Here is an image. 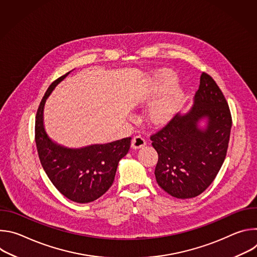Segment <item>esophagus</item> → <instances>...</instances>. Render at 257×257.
<instances>
[{
    "instance_id": "obj_1",
    "label": "esophagus",
    "mask_w": 257,
    "mask_h": 257,
    "mask_svg": "<svg viewBox=\"0 0 257 257\" xmlns=\"http://www.w3.org/2000/svg\"><path fill=\"white\" fill-rule=\"evenodd\" d=\"M145 144H146V141L144 140V138H142L139 135L133 137V139L131 141V146H132V149H134V150L141 149V148H143Z\"/></svg>"
}]
</instances>
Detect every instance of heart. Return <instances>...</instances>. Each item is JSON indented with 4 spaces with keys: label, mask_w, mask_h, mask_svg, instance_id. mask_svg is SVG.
Returning a JSON list of instances; mask_svg holds the SVG:
<instances>
[{
    "label": "heart",
    "mask_w": 257,
    "mask_h": 257,
    "mask_svg": "<svg viewBox=\"0 0 257 257\" xmlns=\"http://www.w3.org/2000/svg\"><path fill=\"white\" fill-rule=\"evenodd\" d=\"M173 79V74L167 73V74L164 75L162 81L164 85H167L171 83ZM181 94L182 90L179 86L174 85L169 87L164 95L152 106L150 112L151 121L155 124H160L167 122L169 119H171L176 111L177 105L181 98Z\"/></svg>",
    "instance_id": "1"
}]
</instances>
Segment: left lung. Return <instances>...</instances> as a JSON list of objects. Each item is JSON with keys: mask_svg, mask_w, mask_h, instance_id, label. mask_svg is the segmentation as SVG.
<instances>
[{"mask_svg": "<svg viewBox=\"0 0 257 257\" xmlns=\"http://www.w3.org/2000/svg\"><path fill=\"white\" fill-rule=\"evenodd\" d=\"M231 127L222 90L202 73L192 106L151 137L159 155L155 175L160 187L181 199L201 194L225 161Z\"/></svg>", "mask_w": 257, "mask_h": 257, "instance_id": "obj_1", "label": "left lung"}]
</instances>
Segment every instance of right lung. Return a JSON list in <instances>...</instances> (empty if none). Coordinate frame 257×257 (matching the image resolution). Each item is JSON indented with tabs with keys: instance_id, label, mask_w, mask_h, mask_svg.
Wrapping results in <instances>:
<instances>
[{
	"instance_id": "1",
	"label": "right lung",
	"mask_w": 257,
	"mask_h": 257,
	"mask_svg": "<svg viewBox=\"0 0 257 257\" xmlns=\"http://www.w3.org/2000/svg\"><path fill=\"white\" fill-rule=\"evenodd\" d=\"M71 73L54 81L45 93L35 117V143L42 166L54 186L68 199L94 201L112 186L118 164L131 144V138L71 149L55 142L44 125L46 101L55 87Z\"/></svg>"
}]
</instances>
